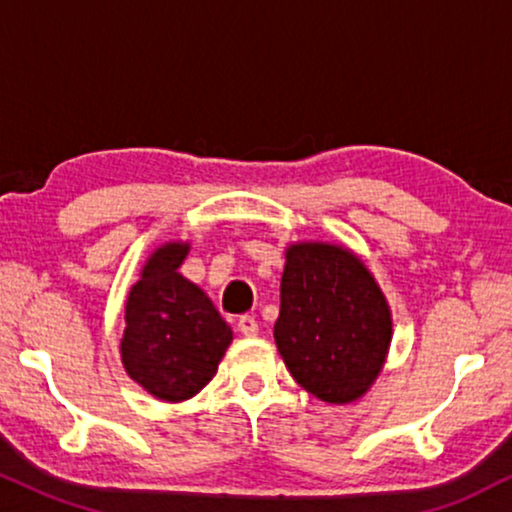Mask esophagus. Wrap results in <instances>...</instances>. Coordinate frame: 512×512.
Here are the masks:
<instances>
[{
	"instance_id": "1",
	"label": "esophagus",
	"mask_w": 512,
	"mask_h": 512,
	"mask_svg": "<svg viewBox=\"0 0 512 512\" xmlns=\"http://www.w3.org/2000/svg\"><path fill=\"white\" fill-rule=\"evenodd\" d=\"M257 330H260V327H257V320L252 318V316H241V318H238V332H241V335L255 337Z\"/></svg>"
}]
</instances>
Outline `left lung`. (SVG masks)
<instances>
[{
  "label": "left lung",
  "instance_id": "1",
  "mask_svg": "<svg viewBox=\"0 0 512 512\" xmlns=\"http://www.w3.org/2000/svg\"><path fill=\"white\" fill-rule=\"evenodd\" d=\"M391 309L349 248L292 243L285 250L274 339L304 391L332 405L363 398L386 363Z\"/></svg>",
  "mask_w": 512,
  "mask_h": 512
}]
</instances>
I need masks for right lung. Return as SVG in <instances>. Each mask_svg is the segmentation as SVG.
I'll return each instance as SVG.
<instances>
[{
    "label": "right lung",
    "instance_id": "add662e5",
    "mask_svg": "<svg viewBox=\"0 0 512 512\" xmlns=\"http://www.w3.org/2000/svg\"><path fill=\"white\" fill-rule=\"evenodd\" d=\"M189 243H163L126 299L121 363L135 384L166 403L192 398L215 377L231 327L199 285L180 274Z\"/></svg>",
    "mask_w": 512,
    "mask_h": 512
}]
</instances>
